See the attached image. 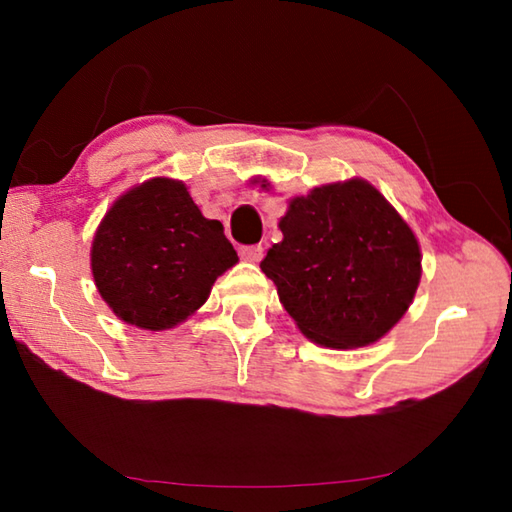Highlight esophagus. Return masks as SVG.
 Returning <instances> with one entry per match:
<instances>
[{"instance_id":"obj_1","label":"esophagus","mask_w":512,"mask_h":512,"mask_svg":"<svg viewBox=\"0 0 512 512\" xmlns=\"http://www.w3.org/2000/svg\"><path fill=\"white\" fill-rule=\"evenodd\" d=\"M239 255H241V259H246V262H259V259L264 257V248L262 246H241L239 248Z\"/></svg>"}]
</instances>
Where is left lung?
<instances>
[{"label": "left lung", "instance_id": "left-lung-1", "mask_svg": "<svg viewBox=\"0 0 512 512\" xmlns=\"http://www.w3.org/2000/svg\"><path fill=\"white\" fill-rule=\"evenodd\" d=\"M280 230L259 266L311 341L361 348L409 309L422 271L418 239L372 185L348 180L293 198Z\"/></svg>", "mask_w": 512, "mask_h": 512}]
</instances>
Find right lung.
<instances>
[{"mask_svg": "<svg viewBox=\"0 0 512 512\" xmlns=\"http://www.w3.org/2000/svg\"><path fill=\"white\" fill-rule=\"evenodd\" d=\"M235 264L223 225L205 219L187 187L169 178L121 196L92 244L101 298L124 323L151 332L183 323Z\"/></svg>", "mask_w": 512, "mask_h": 512, "instance_id": "obj_1", "label": "right lung"}]
</instances>
